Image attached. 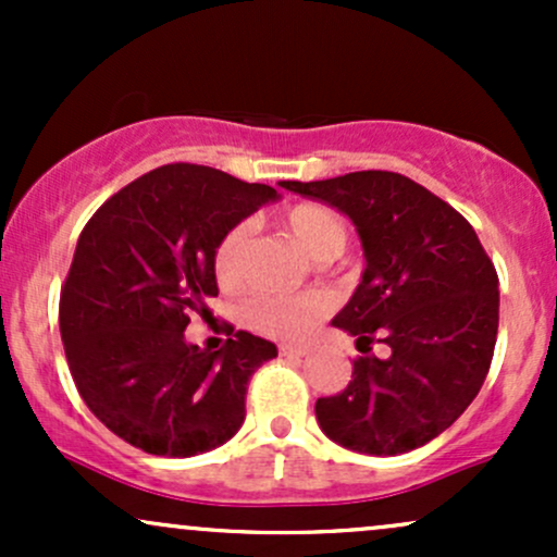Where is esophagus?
<instances>
[{
    "label": "esophagus",
    "mask_w": 557,
    "mask_h": 557,
    "mask_svg": "<svg viewBox=\"0 0 557 557\" xmlns=\"http://www.w3.org/2000/svg\"><path fill=\"white\" fill-rule=\"evenodd\" d=\"M280 354L290 356V359H304V356L309 354V350L300 348V345H280Z\"/></svg>",
    "instance_id": "obj_1"
}]
</instances>
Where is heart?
<instances>
[{"instance_id":"heart-1","label":"heart","mask_w":557,"mask_h":557,"mask_svg":"<svg viewBox=\"0 0 557 557\" xmlns=\"http://www.w3.org/2000/svg\"><path fill=\"white\" fill-rule=\"evenodd\" d=\"M283 225L298 246L314 259L341 257L348 243V227L335 209L324 203H298L287 209ZM248 240V225H233L214 248V277L225 290H235L243 280V248ZM327 314V304L311 293L300 296H257L248 300L246 322L259 335L272 341L298 343L314 332L319 319Z\"/></svg>"}]
</instances>
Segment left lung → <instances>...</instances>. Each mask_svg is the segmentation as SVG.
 <instances>
[{"instance_id":"obj_1","label":"left lung","mask_w":557,"mask_h":557,"mask_svg":"<svg viewBox=\"0 0 557 557\" xmlns=\"http://www.w3.org/2000/svg\"><path fill=\"white\" fill-rule=\"evenodd\" d=\"M280 185L354 222L367 267L332 324L363 354L374 335L389 348L387 359H356L348 387L317 400L319 426L367 456L426 445L476 398L497 341V272L474 227L398 172Z\"/></svg>"}]
</instances>
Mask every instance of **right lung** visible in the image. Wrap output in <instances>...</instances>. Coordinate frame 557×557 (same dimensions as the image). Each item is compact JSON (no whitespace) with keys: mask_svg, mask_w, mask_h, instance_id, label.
Segmentation results:
<instances>
[{"mask_svg":"<svg viewBox=\"0 0 557 557\" xmlns=\"http://www.w3.org/2000/svg\"><path fill=\"white\" fill-rule=\"evenodd\" d=\"M277 198L222 170L164 164L83 227L60 296L62 345L81 398L125 443L190 458L240 430L248 380L277 345L238 330L212 354L183 332L220 293L216 243Z\"/></svg>","mask_w":557,"mask_h":557,"instance_id":"obj_1","label":"right lung"}]
</instances>
